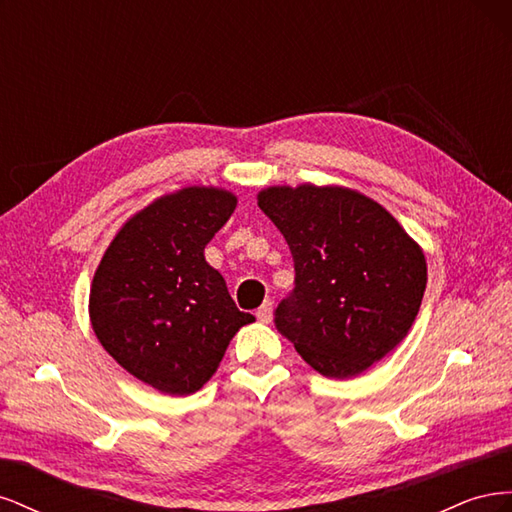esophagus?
<instances>
[{
	"mask_svg": "<svg viewBox=\"0 0 512 512\" xmlns=\"http://www.w3.org/2000/svg\"><path fill=\"white\" fill-rule=\"evenodd\" d=\"M271 316H273V303L267 299L265 303H262V305L256 309V318H258V322L267 324V322H271Z\"/></svg>",
	"mask_w": 512,
	"mask_h": 512,
	"instance_id": "1",
	"label": "esophagus"
}]
</instances>
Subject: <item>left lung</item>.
<instances>
[{
	"label": "left lung",
	"instance_id": "1",
	"mask_svg": "<svg viewBox=\"0 0 512 512\" xmlns=\"http://www.w3.org/2000/svg\"><path fill=\"white\" fill-rule=\"evenodd\" d=\"M258 207L294 260L275 329L327 378L363 374L412 327L427 286L418 245L374 198L342 185H271Z\"/></svg>",
	"mask_w": 512,
	"mask_h": 512
}]
</instances>
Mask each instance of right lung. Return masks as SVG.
I'll return each instance as SVG.
<instances>
[{
    "label": "right lung",
    "instance_id": "1",
    "mask_svg": "<svg viewBox=\"0 0 512 512\" xmlns=\"http://www.w3.org/2000/svg\"><path fill=\"white\" fill-rule=\"evenodd\" d=\"M237 207L213 185H188L119 228L89 290V320L113 359L166 395H192L218 371L230 339L254 322L239 312L205 245Z\"/></svg>",
    "mask_w": 512,
    "mask_h": 512
}]
</instances>
